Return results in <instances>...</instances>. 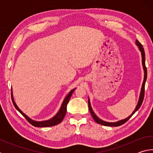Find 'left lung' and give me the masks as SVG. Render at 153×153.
Listing matches in <instances>:
<instances>
[{
  "mask_svg": "<svg viewBox=\"0 0 153 153\" xmlns=\"http://www.w3.org/2000/svg\"><path fill=\"white\" fill-rule=\"evenodd\" d=\"M136 45L138 46L140 51L141 52V55H142V67H143V69H144V80H143V83H142V88H141V90H140V97H139V100L138 102V104H137L136 107L135 108V109L132 112V113L126 119L122 120H120L118 121H116V122H107V121H105L102 120H100V118H98L96 114L94 113V111H93L91 105H90V99L88 98V107H89V111L91 115L92 116L94 120L96 121V122L100 124V125L102 126H119L122 125V124L125 123L127 121H128L129 118H130L131 116H132L134 113H135L137 111H138L140 106L142 105V103L143 102V99H144V86H145V83H146V78H147V70H146V65H145V53H144V50L143 47H142V45L140 43L138 40H136Z\"/></svg>",
  "mask_w": 153,
  "mask_h": 153,
  "instance_id": "obj_1",
  "label": "left lung"
}]
</instances>
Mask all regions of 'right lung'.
I'll return each mask as SVG.
<instances>
[{
  "label": "right lung",
  "mask_w": 153,
  "mask_h": 153,
  "mask_svg": "<svg viewBox=\"0 0 153 153\" xmlns=\"http://www.w3.org/2000/svg\"><path fill=\"white\" fill-rule=\"evenodd\" d=\"M76 89V88H74L73 90H71V91L69 92V94L67 95V97L65 98V99L63 100V102H62V105L61 106L60 109H59L57 113H56L53 117H52L51 119H50V120H48L46 121H34V120H32L31 118H30L27 115H25L24 113H23L22 111H21L19 109V108L17 107V105H16V103H15V102L12 90H11V98H12L13 103V105L15 106V108H16V109L19 111V112L22 114V115L24 116L25 119H26V120L28 121V122L30 123L32 126H35V127H51V126H54L57 125V124L60 123L61 121H63V118L65 117V114H66L67 103H68L72 94H73V92H74V90Z\"/></svg>",
  "instance_id": "1"
}]
</instances>
